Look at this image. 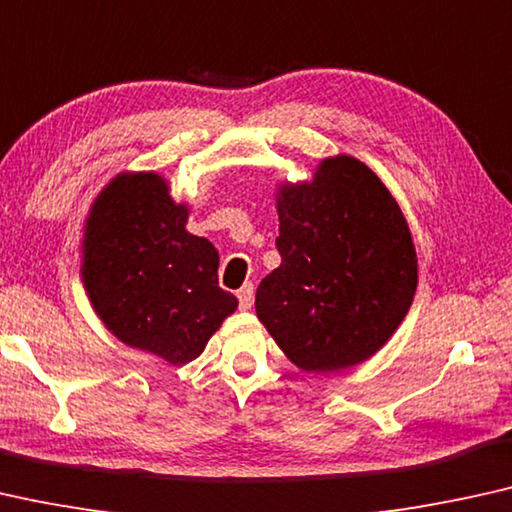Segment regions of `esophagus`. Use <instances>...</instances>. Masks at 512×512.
<instances>
[{"instance_id": "obj_1", "label": "esophagus", "mask_w": 512, "mask_h": 512, "mask_svg": "<svg viewBox=\"0 0 512 512\" xmlns=\"http://www.w3.org/2000/svg\"><path fill=\"white\" fill-rule=\"evenodd\" d=\"M253 299H255V287L253 285H243L239 290V306L241 311H250L253 308Z\"/></svg>"}]
</instances>
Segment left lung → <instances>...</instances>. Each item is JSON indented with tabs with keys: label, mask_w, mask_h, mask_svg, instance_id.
Instances as JSON below:
<instances>
[{
	"label": "left lung",
	"mask_w": 512,
	"mask_h": 512,
	"mask_svg": "<svg viewBox=\"0 0 512 512\" xmlns=\"http://www.w3.org/2000/svg\"><path fill=\"white\" fill-rule=\"evenodd\" d=\"M280 266L255 311L285 357L336 373L376 355L417 287L408 222L385 183L352 155L325 157L306 181L276 185Z\"/></svg>",
	"instance_id": "obj_1"
}]
</instances>
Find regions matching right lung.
I'll return each instance as SVG.
<instances>
[{
	"label": "right lung",
	"instance_id": "obj_1",
	"mask_svg": "<svg viewBox=\"0 0 512 512\" xmlns=\"http://www.w3.org/2000/svg\"><path fill=\"white\" fill-rule=\"evenodd\" d=\"M190 204L157 171H120L90 204L81 283L102 325L129 348L183 366L239 308L218 285L220 255L187 232Z\"/></svg>",
	"mask_w": 512,
	"mask_h": 512
}]
</instances>
